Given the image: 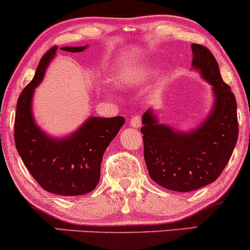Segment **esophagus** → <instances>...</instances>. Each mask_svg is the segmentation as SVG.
<instances>
[{"label": "esophagus", "instance_id": "esophagus-1", "mask_svg": "<svg viewBox=\"0 0 250 250\" xmlns=\"http://www.w3.org/2000/svg\"><path fill=\"white\" fill-rule=\"evenodd\" d=\"M141 123H142V121H141V116L140 115L131 116V119H130V127L140 128L141 127Z\"/></svg>", "mask_w": 250, "mask_h": 250}]
</instances>
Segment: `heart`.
Instances as JSON below:
<instances>
[{
    "instance_id": "1",
    "label": "heart",
    "mask_w": 250,
    "mask_h": 250,
    "mask_svg": "<svg viewBox=\"0 0 250 250\" xmlns=\"http://www.w3.org/2000/svg\"><path fill=\"white\" fill-rule=\"evenodd\" d=\"M137 72L131 70L125 71V73H122L119 78L120 83H122V85H131V83H137Z\"/></svg>"
}]
</instances>
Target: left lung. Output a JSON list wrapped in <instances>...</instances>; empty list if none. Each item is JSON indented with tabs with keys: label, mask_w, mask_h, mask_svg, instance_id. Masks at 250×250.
I'll return each instance as SVG.
<instances>
[{
	"label": "left lung",
	"mask_w": 250,
	"mask_h": 250,
	"mask_svg": "<svg viewBox=\"0 0 250 250\" xmlns=\"http://www.w3.org/2000/svg\"><path fill=\"white\" fill-rule=\"evenodd\" d=\"M192 66L213 86L214 104L197 129L184 133L157 122L151 110L143 114L144 161L149 176L164 188L191 192L220 176L239 136L236 100L222 80L219 65L204 45L192 44Z\"/></svg>",
	"instance_id": "8db88e82"
}]
</instances>
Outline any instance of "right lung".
Wrapping results in <instances>:
<instances>
[{
    "label": "right lung",
    "instance_id": "add662e5",
    "mask_svg": "<svg viewBox=\"0 0 250 250\" xmlns=\"http://www.w3.org/2000/svg\"><path fill=\"white\" fill-rule=\"evenodd\" d=\"M86 46H64L60 50L81 52ZM53 46L39 62L35 77L21 93L15 114L16 149L31 176L45 191L59 195H81L92 192L100 180L104 151L125 125V117H89L70 136L51 137L36 125L31 102L35 88L43 80L47 65L56 56Z\"/></svg>",
    "mask_w": 250,
    "mask_h": 250
}]
</instances>
